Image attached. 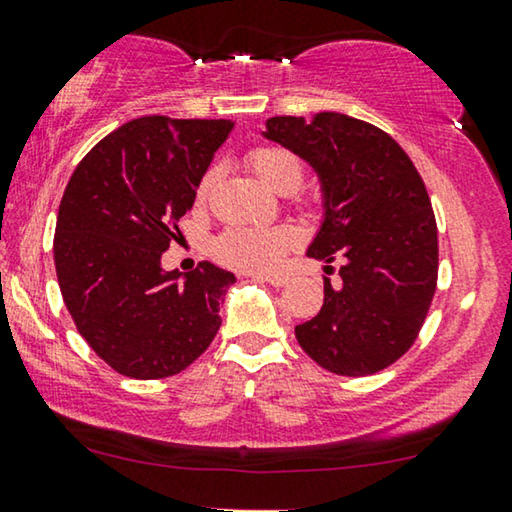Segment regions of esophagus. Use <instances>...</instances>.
<instances>
[{
	"mask_svg": "<svg viewBox=\"0 0 512 512\" xmlns=\"http://www.w3.org/2000/svg\"><path fill=\"white\" fill-rule=\"evenodd\" d=\"M257 278L269 282V285H273V287H282V285H287V282H289V278L282 276V273H266V276H257Z\"/></svg>",
	"mask_w": 512,
	"mask_h": 512,
	"instance_id": "esophagus-1",
	"label": "esophagus"
}]
</instances>
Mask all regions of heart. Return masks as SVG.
I'll list each match as a JSON object with an SVG mask.
<instances>
[{
    "label": "heart",
    "instance_id": "1",
    "mask_svg": "<svg viewBox=\"0 0 512 512\" xmlns=\"http://www.w3.org/2000/svg\"><path fill=\"white\" fill-rule=\"evenodd\" d=\"M246 163L253 167L259 181L278 195L294 193L303 181L301 160L282 147H255L248 151ZM213 181L216 170H209L197 183V204L207 202ZM296 241L299 236L287 225H234L213 241V257L236 271H271Z\"/></svg>",
    "mask_w": 512,
    "mask_h": 512
}]
</instances>
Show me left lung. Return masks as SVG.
Instances as JSON below:
<instances>
[{"mask_svg":"<svg viewBox=\"0 0 512 512\" xmlns=\"http://www.w3.org/2000/svg\"><path fill=\"white\" fill-rule=\"evenodd\" d=\"M322 183L324 220L308 257L342 259L324 305L294 329L317 365L342 377L388 368L414 345L437 289V223L421 174L391 135L340 112L266 119Z\"/></svg>","mask_w":512,"mask_h":512,"instance_id":"1","label":"left lung"}]
</instances>
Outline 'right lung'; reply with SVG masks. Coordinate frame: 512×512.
<instances>
[{"instance_id": "1", "label": "right lung", "mask_w": 512, "mask_h": 512, "mask_svg": "<svg viewBox=\"0 0 512 512\" xmlns=\"http://www.w3.org/2000/svg\"><path fill=\"white\" fill-rule=\"evenodd\" d=\"M230 119L140 117L103 137L75 167L59 204L55 269L89 347L133 379L186 370L220 329L234 273L202 262L165 271L197 183L232 133Z\"/></svg>"}]
</instances>
